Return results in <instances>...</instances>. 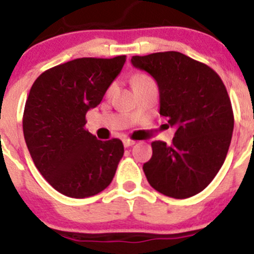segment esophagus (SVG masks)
<instances>
[{
    "label": "esophagus",
    "instance_id": "1",
    "mask_svg": "<svg viewBox=\"0 0 254 254\" xmlns=\"http://www.w3.org/2000/svg\"><path fill=\"white\" fill-rule=\"evenodd\" d=\"M123 144H124V147L125 148H129V147H131V145H134V144H135V141L134 140H131V139H124V140H123Z\"/></svg>",
    "mask_w": 254,
    "mask_h": 254
}]
</instances>
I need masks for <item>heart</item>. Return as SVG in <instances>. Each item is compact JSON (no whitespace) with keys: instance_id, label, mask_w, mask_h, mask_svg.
I'll use <instances>...</instances> for the list:
<instances>
[{"instance_id":"b5f03b06","label":"heart","mask_w":254,"mask_h":254,"mask_svg":"<svg viewBox=\"0 0 254 254\" xmlns=\"http://www.w3.org/2000/svg\"><path fill=\"white\" fill-rule=\"evenodd\" d=\"M131 83L134 90L139 87H143V86H147V84H152L154 83L153 79L150 77H148L147 74H143V73H136L134 76L131 77Z\"/></svg>"}]
</instances>
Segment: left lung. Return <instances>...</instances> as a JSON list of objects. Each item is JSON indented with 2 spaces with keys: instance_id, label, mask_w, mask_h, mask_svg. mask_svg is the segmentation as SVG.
<instances>
[{
  "instance_id": "obj_1",
  "label": "left lung",
  "mask_w": 254,
  "mask_h": 254,
  "mask_svg": "<svg viewBox=\"0 0 254 254\" xmlns=\"http://www.w3.org/2000/svg\"><path fill=\"white\" fill-rule=\"evenodd\" d=\"M159 88V114L176 127L172 143H152L143 171L150 186L173 198L201 192L223 166L234 129L227 88L209 65L178 52L131 58Z\"/></svg>"
}]
</instances>
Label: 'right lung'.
<instances>
[{
  "label": "right lung",
  "instance_id": "1",
  "mask_svg": "<svg viewBox=\"0 0 254 254\" xmlns=\"http://www.w3.org/2000/svg\"><path fill=\"white\" fill-rule=\"evenodd\" d=\"M125 61V56L73 59L42 73L27 96L22 118L27 149L43 177L68 197L104 191L124 154L120 139L99 140L84 125Z\"/></svg>",
  "mask_w": 254,
  "mask_h": 254
}]
</instances>
